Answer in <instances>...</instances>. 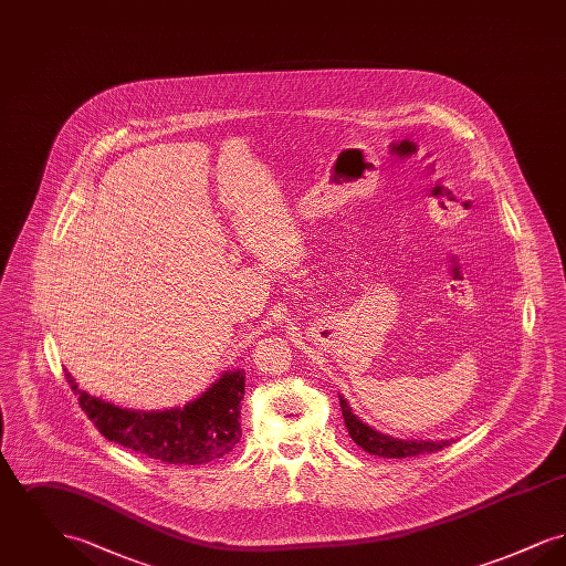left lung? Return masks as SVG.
Here are the masks:
<instances>
[{
  "label": "left lung",
  "instance_id": "1",
  "mask_svg": "<svg viewBox=\"0 0 566 566\" xmlns=\"http://www.w3.org/2000/svg\"><path fill=\"white\" fill-rule=\"evenodd\" d=\"M342 405V416L346 420V427L350 432L352 439L356 446H360L365 452L379 458H413L422 457V454H431L439 452L446 446H450V441H401V439H392L388 434L374 431L371 427L363 424L346 403L344 397H339Z\"/></svg>",
  "mask_w": 566,
  "mask_h": 566
}]
</instances>
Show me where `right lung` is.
I'll list each match as a JSON object with an SVG mask.
<instances>
[{"label":"right lung","mask_w":566,"mask_h":566,"mask_svg":"<svg viewBox=\"0 0 566 566\" xmlns=\"http://www.w3.org/2000/svg\"><path fill=\"white\" fill-rule=\"evenodd\" d=\"M82 411L108 441L165 464H206L233 452L242 437L245 374L227 371L182 409L134 411L95 399L65 374Z\"/></svg>","instance_id":"obj_1"}]
</instances>
